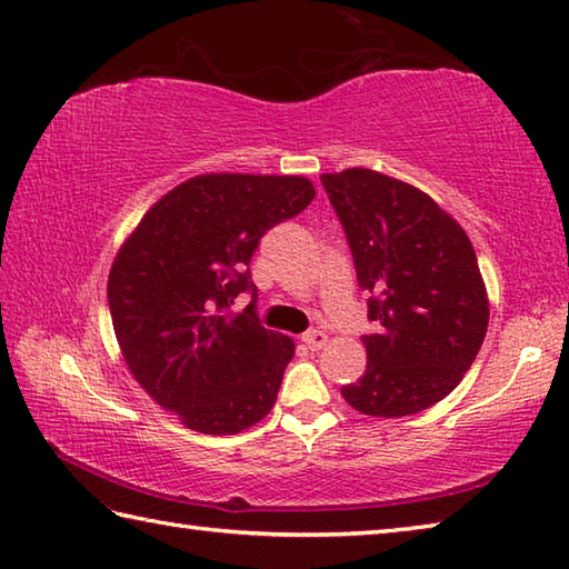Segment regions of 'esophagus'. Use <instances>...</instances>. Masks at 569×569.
<instances>
[{"mask_svg":"<svg viewBox=\"0 0 569 569\" xmlns=\"http://www.w3.org/2000/svg\"><path fill=\"white\" fill-rule=\"evenodd\" d=\"M303 343H306L308 348H311V350L326 348L328 333H323V330H308V333H303Z\"/></svg>","mask_w":569,"mask_h":569,"instance_id":"esophagus-1","label":"esophagus"}]
</instances>
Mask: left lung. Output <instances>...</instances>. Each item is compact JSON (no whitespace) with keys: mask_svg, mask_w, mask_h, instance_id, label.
<instances>
[{"mask_svg":"<svg viewBox=\"0 0 569 569\" xmlns=\"http://www.w3.org/2000/svg\"><path fill=\"white\" fill-rule=\"evenodd\" d=\"M370 293L366 373L340 396L363 416L402 418L448 396L488 333L490 303L462 226L426 191L373 169L320 177Z\"/></svg>","mask_w":569,"mask_h":569,"instance_id":"1","label":"left lung"}]
</instances>
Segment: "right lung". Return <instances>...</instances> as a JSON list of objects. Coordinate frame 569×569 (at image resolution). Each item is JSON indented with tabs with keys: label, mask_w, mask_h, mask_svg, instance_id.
<instances>
[{
	"label": "right lung",
	"mask_w": 569,
	"mask_h": 569,
	"mask_svg": "<svg viewBox=\"0 0 569 569\" xmlns=\"http://www.w3.org/2000/svg\"><path fill=\"white\" fill-rule=\"evenodd\" d=\"M306 177L201 173L143 213L109 271V311L137 383L203 436H236L273 408L293 340L253 301L251 256L271 226L313 201Z\"/></svg>",
	"instance_id": "add662e5"
}]
</instances>
